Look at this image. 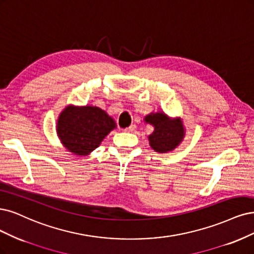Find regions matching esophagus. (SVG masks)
I'll return each instance as SVG.
<instances>
[{
    "instance_id": "1",
    "label": "esophagus",
    "mask_w": 254,
    "mask_h": 254,
    "mask_svg": "<svg viewBox=\"0 0 254 254\" xmlns=\"http://www.w3.org/2000/svg\"><path fill=\"white\" fill-rule=\"evenodd\" d=\"M135 129H136V125L132 124V125H130L128 128H126L125 131H128V132H133Z\"/></svg>"
}]
</instances>
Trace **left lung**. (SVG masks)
Returning a JSON list of instances; mask_svg holds the SVG:
<instances>
[{
	"label": "left lung",
	"instance_id": "left-lung-1",
	"mask_svg": "<svg viewBox=\"0 0 254 254\" xmlns=\"http://www.w3.org/2000/svg\"><path fill=\"white\" fill-rule=\"evenodd\" d=\"M144 122L154 128L153 132L148 136V141L155 152L173 151L184 141L186 129L180 117L171 118L164 111H156L147 115Z\"/></svg>",
	"mask_w": 254,
	"mask_h": 254
}]
</instances>
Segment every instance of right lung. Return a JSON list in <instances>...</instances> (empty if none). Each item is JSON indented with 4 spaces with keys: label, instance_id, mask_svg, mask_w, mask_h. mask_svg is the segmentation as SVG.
I'll return each instance as SVG.
<instances>
[{
    "label": "right lung",
    "instance_id": "right-lung-1",
    "mask_svg": "<svg viewBox=\"0 0 254 254\" xmlns=\"http://www.w3.org/2000/svg\"><path fill=\"white\" fill-rule=\"evenodd\" d=\"M116 128V121L106 111L91 105L69 104L61 111L57 122L61 144L78 156L89 155Z\"/></svg>",
    "mask_w": 254,
    "mask_h": 254
}]
</instances>
